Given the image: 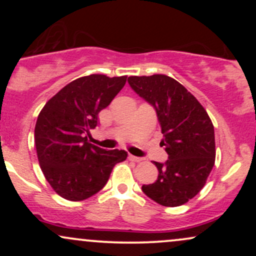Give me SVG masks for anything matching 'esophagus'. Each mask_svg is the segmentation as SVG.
Here are the masks:
<instances>
[{"label": "esophagus", "instance_id": "esophagus-1", "mask_svg": "<svg viewBox=\"0 0 256 256\" xmlns=\"http://www.w3.org/2000/svg\"><path fill=\"white\" fill-rule=\"evenodd\" d=\"M128 160L131 161H134V162H140V161H142L143 158H138V156H134V155H128Z\"/></svg>", "mask_w": 256, "mask_h": 256}]
</instances>
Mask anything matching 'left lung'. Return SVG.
<instances>
[{"label": "left lung", "mask_w": 256, "mask_h": 256, "mask_svg": "<svg viewBox=\"0 0 256 256\" xmlns=\"http://www.w3.org/2000/svg\"><path fill=\"white\" fill-rule=\"evenodd\" d=\"M131 89L154 108L161 126V146L168 160L156 162L158 176L142 192L166 207L186 204L204 186L216 161L214 128L196 98L165 74L128 77Z\"/></svg>", "instance_id": "left-lung-1"}]
</instances>
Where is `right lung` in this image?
Listing matches in <instances>:
<instances>
[{
	"label": "right lung",
	"mask_w": 256,
	"mask_h": 256,
	"mask_svg": "<svg viewBox=\"0 0 256 256\" xmlns=\"http://www.w3.org/2000/svg\"><path fill=\"white\" fill-rule=\"evenodd\" d=\"M126 76L90 74L62 88L40 110L34 128L40 166L55 192L70 201H83L107 184L125 150H106L89 143L98 113L113 101Z\"/></svg>",
	"instance_id": "obj_1"
}]
</instances>
